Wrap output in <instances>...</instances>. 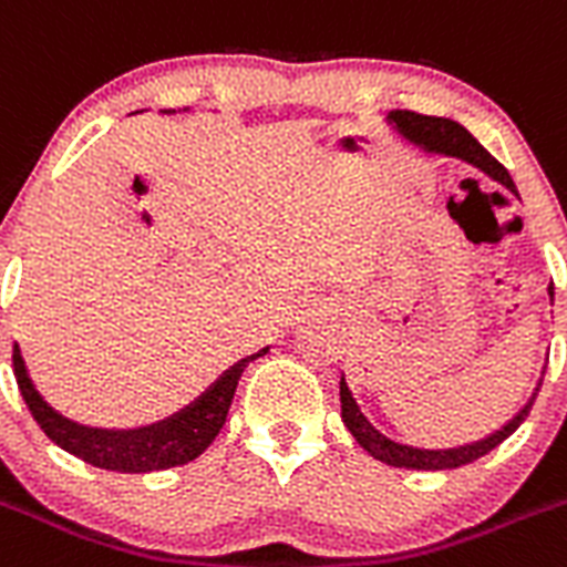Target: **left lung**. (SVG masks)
Masks as SVG:
<instances>
[{
    "label": "left lung",
    "instance_id": "1",
    "mask_svg": "<svg viewBox=\"0 0 567 567\" xmlns=\"http://www.w3.org/2000/svg\"><path fill=\"white\" fill-rule=\"evenodd\" d=\"M389 123L396 125V131L411 140L414 145L425 147L427 153H442V156H453L462 158V162L473 164L478 167L481 173H486L489 178H495L498 184H504L509 193L517 195L515 182H512L509 171H506L504 164L498 158L492 156L467 128H462L453 120H444V116H427V114H416V111H405V109H394L389 111ZM543 385V378H539L537 389H534L532 400L520 409V414L515 416L512 422H506L501 431L489 433L486 439L475 444H464V447H453V451H416V447H409V444H396L391 439H385L383 433L374 431L372 422L361 414L358 403L352 400V391L347 389L341 378V420L343 425L349 427V433L355 436V442L361 444L363 451L372 453L378 462L391 464V467H405V470H456L464 467V464L475 462V458L486 456L489 451H495L504 439H509L512 433L520 427V422L526 420L528 411H532L534 400H537V391Z\"/></svg>",
    "mask_w": 567,
    "mask_h": 567
}]
</instances>
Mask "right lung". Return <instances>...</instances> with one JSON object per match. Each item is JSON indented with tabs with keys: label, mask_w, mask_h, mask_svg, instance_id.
I'll list each match as a JSON object with an SVG mask.
<instances>
[{
	"label": "right lung",
	"mask_w": 567,
	"mask_h": 567,
	"mask_svg": "<svg viewBox=\"0 0 567 567\" xmlns=\"http://www.w3.org/2000/svg\"><path fill=\"white\" fill-rule=\"evenodd\" d=\"M254 358L259 355L235 363L218 383H212L193 405L173 414L171 420L136 427V431H103V427H86L63 420L35 391L24 361H21L19 347H13V372L30 414L58 447L78 456L81 462L92 464V467L111 470V473H156V470L189 464L215 442V436L224 427L226 414H229L237 380Z\"/></svg>",
	"instance_id": "right-lung-1"
}]
</instances>
